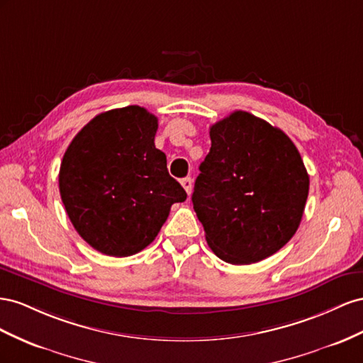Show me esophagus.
<instances>
[{"label":"esophagus","instance_id":"obj_1","mask_svg":"<svg viewBox=\"0 0 363 363\" xmlns=\"http://www.w3.org/2000/svg\"><path fill=\"white\" fill-rule=\"evenodd\" d=\"M181 185L184 187V190L187 191V194H191V190H193V179L191 178H184L181 181Z\"/></svg>","mask_w":363,"mask_h":363}]
</instances>
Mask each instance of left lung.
<instances>
[{
	"label": "left lung",
	"instance_id": "left-lung-1",
	"mask_svg": "<svg viewBox=\"0 0 363 363\" xmlns=\"http://www.w3.org/2000/svg\"><path fill=\"white\" fill-rule=\"evenodd\" d=\"M210 138L191 196L206 243L226 263L262 262L301 223L310 184L301 155L281 129L245 111L213 124Z\"/></svg>",
	"mask_w": 363,
	"mask_h": 363
}]
</instances>
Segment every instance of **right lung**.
<instances>
[{
  "label": "right lung",
  "mask_w": 363,
  "mask_h": 363,
  "mask_svg": "<svg viewBox=\"0 0 363 363\" xmlns=\"http://www.w3.org/2000/svg\"><path fill=\"white\" fill-rule=\"evenodd\" d=\"M158 118L141 106L99 113L68 146L59 191L72 226L111 257L140 252L158 235L170 206L187 199L155 147Z\"/></svg>",
  "instance_id": "obj_1"
}]
</instances>
